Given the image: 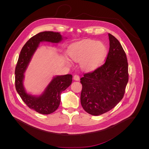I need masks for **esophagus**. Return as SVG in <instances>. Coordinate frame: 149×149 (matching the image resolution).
Listing matches in <instances>:
<instances>
[{"label": "esophagus", "mask_w": 149, "mask_h": 149, "mask_svg": "<svg viewBox=\"0 0 149 149\" xmlns=\"http://www.w3.org/2000/svg\"><path fill=\"white\" fill-rule=\"evenodd\" d=\"M73 79L76 81H79L80 80V77L79 75L77 74H75L74 76H73Z\"/></svg>", "instance_id": "esophagus-1"}]
</instances>
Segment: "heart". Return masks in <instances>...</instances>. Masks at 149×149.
I'll return each mask as SVG.
<instances>
[{"label":"heart","mask_w":149,"mask_h":149,"mask_svg":"<svg viewBox=\"0 0 149 149\" xmlns=\"http://www.w3.org/2000/svg\"><path fill=\"white\" fill-rule=\"evenodd\" d=\"M68 53L73 61L80 62L83 70L91 72L103 63L106 58L107 48L102 42L85 40L70 45ZM68 63H70L69 61Z\"/></svg>","instance_id":"obj_1"}]
</instances>
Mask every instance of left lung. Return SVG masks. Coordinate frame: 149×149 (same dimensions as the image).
Segmentation results:
<instances>
[{
	"mask_svg": "<svg viewBox=\"0 0 149 149\" xmlns=\"http://www.w3.org/2000/svg\"><path fill=\"white\" fill-rule=\"evenodd\" d=\"M109 49L106 63L80 79V100L88 113L97 116L110 111L123 99L128 81L127 57L121 44L108 34Z\"/></svg>",
	"mask_w": 149,
	"mask_h": 149,
	"instance_id": "8db88e82",
	"label": "left lung"
}]
</instances>
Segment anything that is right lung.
I'll list each match as a JSON object with an SVG mask.
<instances>
[{"label": "right lung", "instance_id": "add662e5", "mask_svg": "<svg viewBox=\"0 0 149 149\" xmlns=\"http://www.w3.org/2000/svg\"><path fill=\"white\" fill-rule=\"evenodd\" d=\"M60 33L43 31L32 37L22 49L15 68V88L24 103L36 112L47 115L54 112L61 102V93L72 82V76L66 74L54 77L39 96L27 93L23 86L24 73L32 56L41 42H60L63 40Z\"/></svg>", "mask_w": 149, "mask_h": 149}]
</instances>
